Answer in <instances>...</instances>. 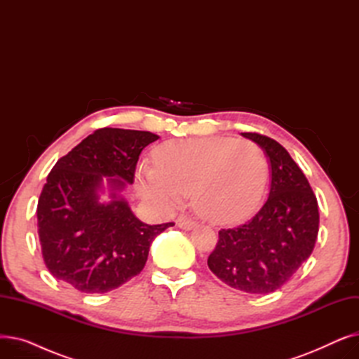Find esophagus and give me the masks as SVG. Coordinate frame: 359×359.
<instances>
[{"label": "esophagus", "mask_w": 359, "mask_h": 359, "mask_svg": "<svg viewBox=\"0 0 359 359\" xmlns=\"http://www.w3.org/2000/svg\"><path fill=\"white\" fill-rule=\"evenodd\" d=\"M177 225L180 229H183V230H192L195 225H196V222L195 221H192V219H189V218H179L177 219Z\"/></svg>", "instance_id": "1"}]
</instances>
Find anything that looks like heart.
<instances>
[{"label": "heart", "instance_id": "heart-1", "mask_svg": "<svg viewBox=\"0 0 359 359\" xmlns=\"http://www.w3.org/2000/svg\"><path fill=\"white\" fill-rule=\"evenodd\" d=\"M156 167L141 165L142 195L165 208L192 194L196 212L215 224L249 217L262 196L266 160L249 140L222 137L176 140L154 151Z\"/></svg>", "mask_w": 359, "mask_h": 359}]
</instances>
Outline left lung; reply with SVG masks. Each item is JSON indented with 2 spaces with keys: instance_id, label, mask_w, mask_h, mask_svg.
Here are the masks:
<instances>
[{
  "instance_id": "1",
  "label": "left lung",
  "mask_w": 359,
  "mask_h": 359,
  "mask_svg": "<svg viewBox=\"0 0 359 359\" xmlns=\"http://www.w3.org/2000/svg\"><path fill=\"white\" fill-rule=\"evenodd\" d=\"M271 163V189L259 212L234 229H221L210 269L234 290L271 294L307 260L318 234V205L311 186L288 151L275 140L243 132Z\"/></svg>"
}]
</instances>
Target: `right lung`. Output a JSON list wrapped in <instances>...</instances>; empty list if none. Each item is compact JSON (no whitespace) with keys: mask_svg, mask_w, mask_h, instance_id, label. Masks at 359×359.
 <instances>
[{"mask_svg":"<svg viewBox=\"0 0 359 359\" xmlns=\"http://www.w3.org/2000/svg\"><path fill=\"white\" fill-rule=\"evenodd\" d=\"M157 140L147 130L100 128L56 161L36 210L43 262L53 278L102 294L144 269L149 244L175 224H144L116 194L100 203L97 191L103 176L111 189L134 183L141 151Z\"/></svg>","mask_w":359,"mask_h":359,"instance_id":"add662e5","label":"right lung"}]
</instances>
